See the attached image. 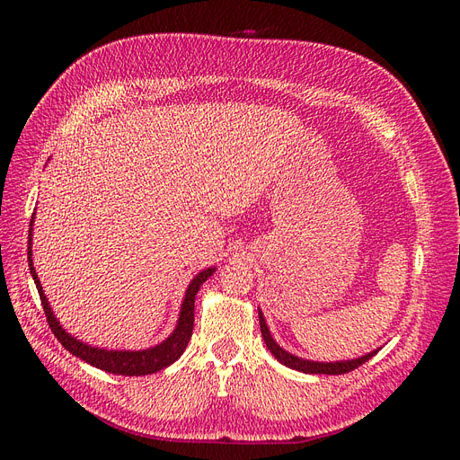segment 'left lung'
<instances>
[{
	"label": "left lung",
	"mask_w": 460,
	"mask_h": 460,
	"mask_svg": "<svg viewBox=\"0 0 460 460\" xmlns=\"http://www.w3.org/2000/svg\"><path fill=\"white\" fill-rule=\"evenodd\" d=\"M259 324H261L262 340H264V343H267L270 353H272L278 360H280L282 365H286V367H289V368H294V370H299V372H305V374H347V372H351V370L358 368L360 365H365L367 360H370L376 353H378V351H372V353H368V355H365V357H360V358L341 360V363H313V360H305V358H299V357H296V355H291V353L284 351L282 347L272 340L270 332H269V328H267V323H264V318H262V313H259Z\"/></svg>",
	"instance_id": "1"
}]
</instances>
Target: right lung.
Listing matches in <instances>:
<instances>
[{
    "instance_id": "1",
    "label": "right lung",
    "mask_w": 460,
    "mask_h": 460,
    "mask_svg": "<svg viewBox=\"0 0 460 460\" xmlns=\"http://www.w3.org/2000/svg\"><path fill=\"white\" fill-rule=\"evenodd\" d=\"M32 222H34V217L31 218V232H32ZM29 235H32V234H29ZM31 242H32V238H29V267H31V274H32L36 288H38L41 307H44L48 324L53 332V336L61 341V345L68 353H73L78 358L86 360L88 365H92L95 368H102L111 374H122V376L153 374V372L163 370L169 365H172L174 360L184 353L186 345L191 338V330H193V303H196V294L207 278L215 272V269H207L191 280V284L186 291V299L182 303V311H180L178 326L172 332L171 338H166L163 343L151 347V349H144V351H107V349H97V347H90L86 343L78 341L76 338L68 336V333L59 326L58 318L53 316V311L49 309V303L44 296V291H41L38 274L32 267Z\"/></svg>"
}]
</instances>
